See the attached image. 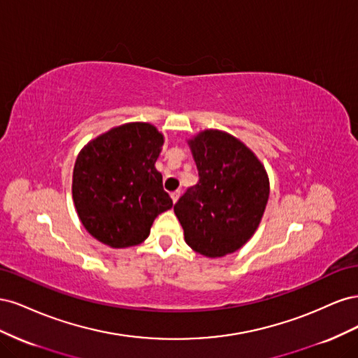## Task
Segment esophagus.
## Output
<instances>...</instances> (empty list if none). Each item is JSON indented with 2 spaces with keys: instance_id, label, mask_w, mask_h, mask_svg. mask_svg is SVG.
I'll use <instances>...</instances> for the list:
<instances>
[{
  "instance_id": "obj_1",
  "label": "esophagus",
  "mask_w": 358,
  "mask_h": 358,
  "mask_svg": "<svg viewBox=\"0 0 358 358\" xmlns=\"http://www.w3.org/2000/svg\"><path fill=\"white\" fill-rule=\"evenodd\" d=\"M179 197H180V191H179V189L171 192V200H173V203H176V201L179 200Z\"/></svg>"
}]
</instances>
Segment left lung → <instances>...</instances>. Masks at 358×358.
I'll return each instance as SVG.
<instances>
[{
    "instance_id": "8db88e82",
    "label": "left lung",
    "mask_w": 358,
    "mask_h": 358,
    "mask_svg": "<svg viewBox=\"0 0 358 358\" xmlns=\"http://www.w3.org/2000/svg\"><path fill=\"white\" fill-rule=\"evenodd\" d=\"M199 182L175 204L194 251L218 258L241 249L262 222L268 200L264 166L245 143L220 129L188 140Z\"/></svg>"
}]
</instances>
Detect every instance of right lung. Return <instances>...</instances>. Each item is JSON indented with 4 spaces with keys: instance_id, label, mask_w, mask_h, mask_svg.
Masks as SVG:
<instances>
[{
    "instance_id": "1",
    "label": "right lung",
    "mask_w": 358,
    "mask_h": 358,
    "mask_svg": "<svg viewBox=\"0 0 358 358\" xmlns=\"http://www.w3.org/2000/svg\"><path fill=\"white\" fill-rule=\"evenodd\" d=\"M164 136L148 122H129L95 137L76 159L73 201L92 237L110 248L142 243L157 216L171 209L155 169Z\"/></svg>"
}]
</instances>
